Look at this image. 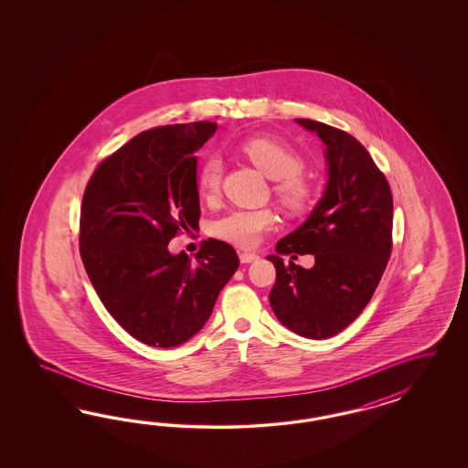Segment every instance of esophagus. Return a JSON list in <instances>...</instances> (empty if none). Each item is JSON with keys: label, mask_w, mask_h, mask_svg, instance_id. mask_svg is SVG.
Instances as JSON below:
<instances>
[{"label": "esophagus", "mask_w": 468, "mask_h": 468, "mask_svg": "<svg viewBox=\"0 0 468 468\" xmlns=\"http://www.w3.org/2000/svg\"><path fill=\"white\" fill-rule=\"evenodd\" d=\"M240 262L241 264H249V262H254L259 259V255L254 254V252H240Z\"/></svg>", "instance_id": "esophagus-1"}]
</instances>
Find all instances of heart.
Here are the masks:
<instances>
[{"mask_svg":"<svg viewBox=\"0 0 468 468\" xmlns=\"http://www.w3.org/2000/svg\"><path fill=\"white\" fill-rule=\"evenodd\" d=\"M241 156L247 157L257 170L274 180V196L286 213H307L315 200V186L303 175L305 163L295 149L270 135H254L239 144ZM223 165L218 156L204 157L196 175L197 196L202 200H214L219 194ZM276 223L274 213L262 209H233L216 218L211 233L221 240L243 249L255 247L262 235Z\"/></svg>","mask_w":468,"mask_h":468,"instance_id":"1","label":"heart"}]
</instances>
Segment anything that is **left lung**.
Masks as SVG:
<instances>
[{
	"instance_id": "8db88e82",
	"label": "left lung",
	"mask_w": 468,
	"mask_h": 468,
	"mask_svg": "<svg viewBox=\"0 0 468 468\" xmlns=\"http://www.w3.org/2000/svg\"><path fill=\"white\" fill-rule=\"evenodd\" d=\"M326 144V190L307 221L276 243L270 255L276 283L272 312L283 326L311 340L341 333L366 309L393 247L391 188L367 149L340 128L297 118ZM312 253L303 271L281 257Z\"/></svg>"
}]
</instances>
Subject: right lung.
<instances>
[{
	"instance_id": "add662e5",
	"label": "right lung",
	"mask_w": 468,
	"mask_h": 468,
	"mask_svg": "<svg viewBox=\"0 0 468 468\" xmlns=\"http://www.w3.org/2000/svg\"><path fill=\"white\" fill-rule=\"evenodd\" d=\"M218 125L151 128L101 161L80 207V257L106 311L135 340L171 348L190 340L213 314L239 270L227 241L204 240L196 261L168 243L198 228V149Z\"/></svg>"
}]
</instances>
